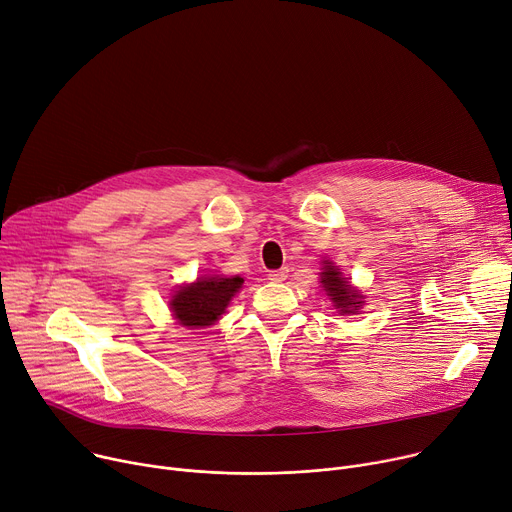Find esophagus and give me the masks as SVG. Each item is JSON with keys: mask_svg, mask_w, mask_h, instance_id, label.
<instances>
[{"mask_svg": "<svg viewBox=\"0 0 512 512\" xmlns=\"http://www.w3.org/2000/svg\"><path fill=\"white\" fill-rule=\"evenodd\" d=\"M288 277V269L284 267V269H273V271H269L267 273V280H271V282H284Z\"/></svg>", "mask_w": 512, "mask_h": 512, "instance_id": "1", "label": "esophagus"}]
</instances>
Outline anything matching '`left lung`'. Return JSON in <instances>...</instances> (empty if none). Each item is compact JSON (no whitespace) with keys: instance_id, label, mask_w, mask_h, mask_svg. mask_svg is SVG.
<instances>
[{"instance_id":"obj_1","label":"left lung","mask_w":512,"mask_h":512,"mask_svg":"<svg viewBox=\"0 0 512 512\" xmlns=\"http://www.w3.org/2000/svg\"><path fill=\"white\" fill-rule=\"evenodd\" d=\"M322 288L327 290L331 300L335 302L337 308H341L343 314H355L361 306V294L351 288L347 282V277H341V271L327 261V265L322 267Z\"/></svg>"}]
</instances>
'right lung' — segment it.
<instances>
[{
	"label": "right lung",
	"instance_id": "add662e5",
	"mask_svg": "<svg viewBox=\"0 0 512 512\" xmlns=\"http://www.w3.org/2000/svg\"><path fill=\"white\" fill-rule=\"evenodd\" d=\"M243 277H200L192 286L179 288L171 300L173 316L190 329L210 327L220 318L230 298L243 286Z\"/></svg>",
	"mask_w": 512,
	"mask_h": 512
}]
</instances>
